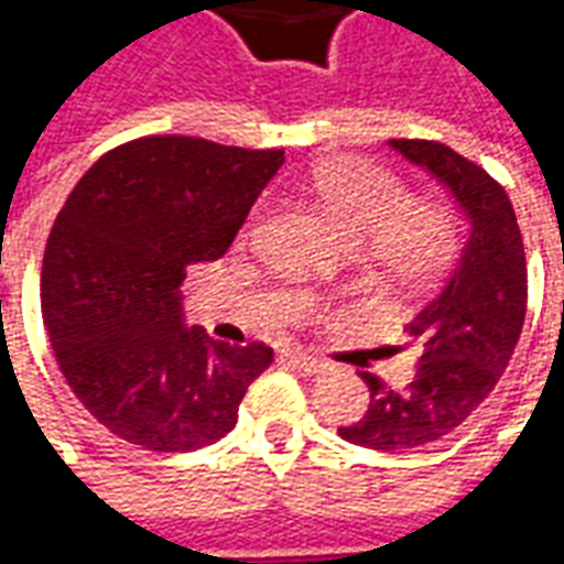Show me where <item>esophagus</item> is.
I'll use <instances>...</instances> for the list:
<instances>
[{"label":"esophagus","instance_id":"esophagus-1","mask_svg":"<svg viewBox=\"0 0 564 564\" xmlns=\"http://www.w3.org/2000/svg\"><path fill=\"white\" fill-rule=\"evenodd\" d=\"M283 362L299 368V371H305V375H323V371L329 368L326 362H319V359L302 354V350H286V354H283Z\"/></svg>","mask_w":564,"mask_h":564}]
</instances>
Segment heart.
Returning <instances> with one entry per match:
<instances>
[{
    "label": "heart",
    "instance_id": "heart-1",
    "mask_svg": "<svg viewBox=\"0 0 564 564\" xmlns=\"http://www.w3.org/2000/svg\"><path fill=\"white\" fill-rule=\"evenodd\" d=\"M317 205L326 210L380 278L416 286L444 274L456 257L459 232L444 205L411 198L399 174L378 162L341 156L317 165L311 177ZM262 208L253 210L250 226Z\"/></svg>",
    "mask_w": 564,
    "mask_h": 564
}]
</instances>
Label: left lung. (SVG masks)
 <instances>
[{
    "label": "left lung",
    "mask_w": 564,
    "mask_h": 564,
    "mask_svg": "<svg viewBox=\"0 0 564 564\" xmlns=\"http://www.w3.org/2000/svg\"><path fill=\"white\" fill-rule=\"evenodd\" d=\"M402 156L447 186L471 232L441 293L404 332L420 344L414 380L390 390L368 371L371 404L338 435L371 449H411L449 435L496 390L520 341L529 274L517 214L505 186L441 141L392 139Z\"/></svg>",
    "instance_id": "1"
}]
</instances>
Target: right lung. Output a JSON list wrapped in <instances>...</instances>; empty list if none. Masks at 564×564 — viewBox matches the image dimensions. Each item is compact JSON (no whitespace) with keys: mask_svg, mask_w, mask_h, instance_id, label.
I'll list each match as a JSON object with an SVG mask.
<instances>
[{"mask_svg":"<svg viewBox=\"0 0 564 564\" xmlns=\"http://www.w3.org/2000/svg\"><path fill=\"white\" fill-rule=\"evenodd\" d=\"M283 150L148 135L108 150L47 235L42 317L63 378L99 423L156 453L232 432L271 347L186 329L181 283L220 259Z\"/></svg>","mask_w":564,"mask_h":564,"instance_id":"1","label":"right lung"}]
</instances>
